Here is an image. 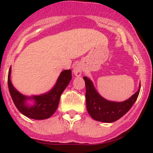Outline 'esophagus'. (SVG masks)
<instances>
[{
    "label": "esophagus",
    "mask_w": 153,
    "mask_h": 153,
    "mask_svg": "<svg viewBox=\"0 0 153 153\" xmlns=\"http://www.w3.org/2000/svg\"><path fill=\"white\" fill-rule=\"evenodd\" d=\"M83 72V68L80 64H76V65L74 67V69H73V72H74V74L76 76H80L82 74Z\"/></svg>",
    "instance_id": "obj_1"
}]
</instances>
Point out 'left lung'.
I'll list each match as a JSON object with an SVG mask.
<instances>
[{
    "label": "left lung",
    "instance_id": "1",
    "mask_svg": "<svg viewBox=\"0 0 153 153\" xmlns=\"http://www.w3.org/2000/svg\"><path fill=\"white\" fill-rule=\"evenodd\" d=\"M85 84V99L88 113L94 120L103 123H113L118 120L130 109L139 96V90L129 99L123 102H114L102 97L95 89L91 79L83 77Z\"/></svg>",
    "mask_w": 153,
    "mask_h": 153
}]
</instances>
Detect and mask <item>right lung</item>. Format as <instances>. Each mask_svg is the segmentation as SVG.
I'll list each match as a JSON object with an SVG mask.
<instances>
[{
	"mask_svg": "<svg viewBox=\"0 0 153 153\" xmlns=\"http://www.w3.org/2000/svg\"><path fill=\"white\" fill-rule=\"evenodd\" d=\"M11 67L8 73L9 91L17 109L25 116L35 120H45L51 117L57 109L62 92L72 79L71 70L60 73L54 86L47 93L38 95L26 96L19 93L11 81ZM28 101H32L29 104Z\"/></svg>",
	"mask_w": 153,
	"mask_h": 153,
	"instance_id": "obj_1",
	"label": "right lung"
}]
</instances>
